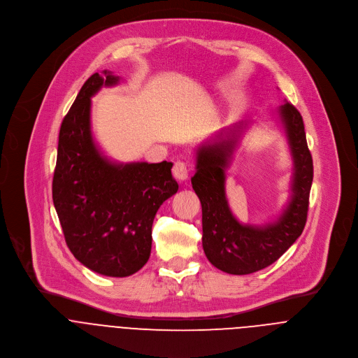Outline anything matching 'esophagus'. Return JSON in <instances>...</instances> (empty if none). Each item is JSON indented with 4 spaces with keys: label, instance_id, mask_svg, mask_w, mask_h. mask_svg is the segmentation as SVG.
<instances>
[{
    "label": "esophagus",
    "instance_id": "obj_1",
    "mask_svg": "<svg viewBox=\"0 0 358 358\" xmlns=\"http://www.w3.org/2000/svg\"><path fill=\"white\" fill-rule=\"evenodd\" d=\"M173 176L178 181H185V180H188L189 169L187 167V164L184 162H177V163H174V167H173Z\"/></svg>",
    "mask_w": 358,
    "mask_h": 358
}]
</instances>
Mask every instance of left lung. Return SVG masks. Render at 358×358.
Here are the masks:
<instances>
[{"label": "left lung", "instance_id": "obj_1", "mask_svg": "<svg viewBox=\"0 0 358 358\" xmlns=\"http://www.w3.org/2000/svg\"><path fill=\"white\" fill-rule=\"evenodd\" d=\"M278 115L294 169L290 201L275 222L243 224L231 213L226 198V170L247 122L222 129L196 149V173L191 182L202 205L203 251L213 266L230 275H250L276 262L301 236L307 222L314 166L303 117L287 101L278 108Z\"/></svg>", "mask_w": 358, "mask_h": 358}]
</instances>
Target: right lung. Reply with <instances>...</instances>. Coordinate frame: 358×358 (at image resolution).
<instances>
[{
    "instance_id": "1",
    "label": "right lung",
    "mask_w": 358,
    "mask_h": 358,
    "mask_svg": "<svg viewBox=\"0 0 358 358\" xmlns=\"http://www.w3.org/2000/svg\"><path fill=\"white\" fill-rule=\"evenodd\" d=\"M118 82L103 71L83 83L59 128L52 177V202L69 251L110 278L134 275L148 262L156 212L178 191L173 163L117 164L94 143L90 99Z\"/></svg>"
}]
</instances>
